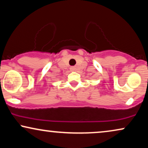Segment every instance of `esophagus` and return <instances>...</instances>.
Segmentation results:
<instances>
[{"mask_svg": "<svg viewBox=\"0 0 148 148\" xmlns=\"http://www.w3.org/2000/svg\"><path fill=\"white\" fill-rule=\"evenodd\" d=\"M74 68H71V70H74Z\"/></svg>", "mask_w": 148, "mask_h": 148, "instance_id": "esophagus-1", "label": "esophagus"}]
</instances>
